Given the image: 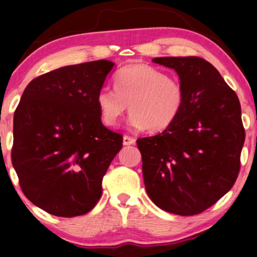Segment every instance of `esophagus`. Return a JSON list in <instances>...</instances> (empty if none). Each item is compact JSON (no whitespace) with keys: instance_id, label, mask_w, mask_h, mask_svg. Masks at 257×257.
Masks as SVG:
<instances>
[{"instance_id":"34e87169","label":"esophagus","mask_w":257,"mask_h":257,"mask_svg":"<svg viewBox=\"0 0 257 257\" xmlns=\"http://www.w3.org/2000/svg\"><path fill=\"white\" fill-rule=\"evenodd\" d=\"M134 144H135V139L134 138H132V136H128V135L123 136V145L131 146V145H134Z\"/></svg>"}]
</instances>
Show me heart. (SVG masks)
<instances>
[{
  "label": "heart",
  "instance_id": "b5f03b06",
  "mask_svg": "<svg viewBox=\"0 0 257 257\" xmlns=\"http://www.w3.org/2000/svg\"><path fill=\"white\" fill-rule=\"evenodd\" d=\"M113 83L115 87H102L96 96L100 121L106 126L117 125L129 109L132 126L160 133L173 124L183 110L181 83L149 65L123 67L115 74Z\"/></svg>",
  "mask_w": 257,
  "mask_h": 257
}]
</instances>
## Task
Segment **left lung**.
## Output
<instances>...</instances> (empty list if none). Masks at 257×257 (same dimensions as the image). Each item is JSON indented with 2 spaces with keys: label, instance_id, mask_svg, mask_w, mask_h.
<instances>
[{
  "label": "left lung",
  "instance_id": "1",
  "mask_svg": "<svg viewBox=\"0 0 257 257\" xmlns=\"http://www.w3.org/2000/svg\"><path fill=\"white\" fill-rule=\"evenodd\" d=\"M153 61L175 70L185 103L166 131L136 141L146 191L167 212L198 215L230 191L239 173L245 139L241 104L216 67L203 58Z\"/></svg>",
  "mask_w": 257,
  "mask_h": 257
}]
</instances>
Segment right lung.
Returning <instances> with one entry per match:
<instances>
[{"mask_svg": "<svg viewBox=\"0 0 257 257\" xmlns=\"http://www.w3.org/2000/svg\"><path fill=\"white\" fill-rule=\"evenodd\" d=\"M113 65L96 60L41 74L15 110L12 164L25 196L51 215L92 210L122 148V135L103 125L96 103Z\"/></svg>", "mask_w": 257, "mask_h": 257, "instance_id": "obj_1", "label": "right lung"}]
</instances>
